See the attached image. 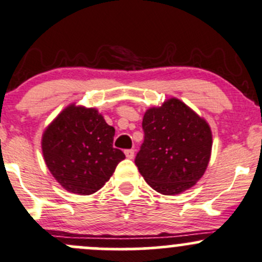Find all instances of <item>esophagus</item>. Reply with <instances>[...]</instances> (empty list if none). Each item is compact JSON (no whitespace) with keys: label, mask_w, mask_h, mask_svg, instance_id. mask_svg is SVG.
<instances>
[{"label":"esophagus","mask_w":262,"mask_h":262,"mask_svg":"<svg viewBox=\"0 0 262 262\" xmlns=\"http://www.w3.org/2000/svg\"><path fill=\"white\" fill-rule=\"evenodd\" d=\"M124 153H125V157L128 158V159H133L134 158V149H126Z\"/></svg>","instance_id":"34e87169"}]
</instances>
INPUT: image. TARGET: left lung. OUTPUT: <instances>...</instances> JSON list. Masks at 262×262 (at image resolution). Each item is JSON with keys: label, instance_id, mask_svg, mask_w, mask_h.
<instances>
[{"label": "left lung", "instance_id": "left-lung-1", "mask_svg": "<svg viewBox=\"0 0 262 262\" xmlns=\"http://www.w3.org/2000/svg\"><path fill=\"white\" fill-rule=\"evenodd\" d=\"M144 142L136 165L144 180L164 195L180 194L205 173L210 160V126L182 100L168 99L143 118Z\"/></svg>", "mask_w": 262, "mask_h": 262}]
</instances>
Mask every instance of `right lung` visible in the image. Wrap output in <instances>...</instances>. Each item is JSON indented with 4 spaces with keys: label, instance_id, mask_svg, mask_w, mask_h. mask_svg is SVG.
I'll return each mask as SVG.
<instances>
[{
    "label": "right lung",
    "instance_id": "right-lung-1",
    "mask_svg": "<svg viewBox=\"0 0 262 262\" xmlns=\"http://www.w3.org/2000/svg\"><path fill=\"white\" fill-rule=\"evenodd\" d=\"M114 133L97 109L70 105L43 133L47 168L66 190L93 194L125 158L120 149L113 148Z\"/></svg>",
    "mask_w": 262,
    "mask_h": 262
}]
</instances>
